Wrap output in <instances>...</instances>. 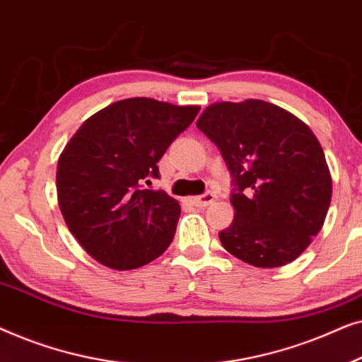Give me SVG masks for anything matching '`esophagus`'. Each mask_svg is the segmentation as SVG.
Returning <instances> with one entry per match:
<instances>
[{"label":"esophagus","instance_id":"esophagus-1","mask_svg":"<svg viewBox=\"0 0 362 362\" xmlns=\"http://www.w3.org/2000/svg\"><path fill=\"white\" fill-rule=\"evenodd\" d=\"M214 199H216V196L212 194V192H206V194H202V196L191 197V202L197 207H206V206H209L211 202H214Z\"/></svg>","mask_w":362,"mask_h":362}]
</instances>
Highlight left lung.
Returning a JSON list of instances; mask_svg holds the SVG:
<instances>
[{
  "instance_id": "8db88e82",
  "label": "left lung",
  "mask_w": 362,
  "mask_h": 362,
  "mask_svg": "<svg viewBox=\"0 0 362 362\" xmlns=\"http://www.w3.org/2000/svg\"><path fill=\"white\" fill-rule=\"evenodd\" d=\"M196 127L221 150L234 191V221L219 232L245 264L275 269L293 262L328 214L333 181L318 138L270 102H216Z\"/></svg>"
}]
</instances>
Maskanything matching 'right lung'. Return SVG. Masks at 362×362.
I'll return each instance as SVG.
<instances>
[{
  "label": "right lung",
  "instance_id": "obj_1",
  "mask_svg": "<svg viewBox=\"0 0 362 362\" xmlns=\"http://www.w3.org/2000/svg\"><path fill=\"white\" fill-rule=\"evenodd\" d=\"M199 110L125 98L88 117L69 140L57 161V202L69 230L98 264L138 269L171 244L180 202L143 182L160 177L156 163Z\"/></svg>",
  "mask_w": 362,
  "mask_h": 362
}]
</instances>
